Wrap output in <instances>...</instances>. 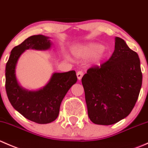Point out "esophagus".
<instances>
[{
  "instance_id": "1",
  "label": "esophagus",
  "mask_w": 148,
  "mask_h": 148,
  "mask_svg": "<svg viewBox=\"0 0 148 148\" xmlns=\"http://www.w3.org/2000/svg\"><path fill=\"white\" fill-rule=\"evenodd\" d=\"M83 75H84V72L82 71H79L77 73V79H78L79 80H80L82 78Z\"/></svg>"
}]
</instances>
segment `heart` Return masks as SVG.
<instances>
[{
  "instance_id": "1",
  "label": "heart",
  "mask_w": 148,
  "mask_h": 148,
  "mask_svg": "<svg viewBox=\"0 0 148 148\" xmlns=\"http://www.w3.org/2000/svg\"><path fill=\"white\" fill-rule=\"evenodd\" d=\"M74 56L81 59H88L95 56V59L99 62L104 57V46L96 43H89L77 46L72 51Z\"/></svg>"
}]
</instances>
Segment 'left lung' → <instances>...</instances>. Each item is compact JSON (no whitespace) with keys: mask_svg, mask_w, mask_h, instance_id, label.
<instances>
[{"mask_svg":"<svg viewBox=\"0 0 148 148\" xmlns=\"http://www.w3.org/2000/svg\"><path fill=\"white\" fill-rule=\"evenodd\" d=\"M142 82L138 54L116 37L111 57L89 69L82 79L90 120L110 125L125 118L138 100Z\"/></svg>","mask_w":148,"mask_h":148,"instance_id":"left-lung-1","label":"left lung"}]
</instances>
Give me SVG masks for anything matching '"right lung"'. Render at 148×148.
<instances>
[{
	"label": "right lung",
	"instance_id": "add662e5",
	"mask_svg": "<svg viewBox=\"0 0 148 148\" xmlns=\"http://www.w3.org/2000/svg\"><path fill=\"white\" fill-rule=\"evenodd\" d=\"M51 46L49 38L34 35L12 49L5 66V90L13 108L28 120L47 124L57 118L61 103L66 94L77 81L75 71L53 73L45 86L37 91H28L19 85L16 67L21 55L27 49L47 50Z\"/></svg>",
	"mask_w": 148,
	"mask_h": 148
}]
</instances>
